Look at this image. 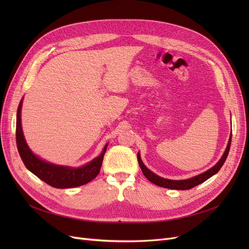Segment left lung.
Listing matches in <instances>:
<instances>
[{
  "instance_id": "obj_1",
  "label": "left lung",
  "mask_w": 249,
  "mask_h": 249,
  "mask_svg": "<svg viewBox=\"0 0 249 249\" xmlns=\"http://www.w3.org/2000/svg\"><path fill=\"white\" fill-rule=\"evenodd\" d=\"M231 137L228 143V146L227 149H225V152L223 154V156L221 157V159L219 160L215 166H213L211 169L207 170L206 172L200 173V175L191 178H188V179H183V180H173V179H167V178H163L159 176L155 175L154 172L150 171L149 169H147L145 167V165L143 164V162L141 161V158L140 155L138 153L137 155V159H138V163H139V166L143 172V175L144 177L149 180V182L154 183L157 186H160L163 188H168V189H175V190H188V189H191V188L197 186L201 183L205 182L208 178H210L211 177H213L215 173H217L219 171V169L222 167V165L224 164L225 160H227L229 152H230V147H231Z\"/></svg>"
}]
</instances>
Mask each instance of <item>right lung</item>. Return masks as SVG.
Listing matches in <instances>:
<instances>
[{"label": "right lung", "mask_w": 249, "mask_h": 249, "mask_svg": "<svg viewBox=\"0 0 249 249\" xmlns=\"http://www.w3.org/2000/svg\"><path fill=\"white\" fill-rule=\"evenodd\" d=\"M22 101H20L18 114H17V145L19 156L24 162L25 166L32 173L39 178L48 185L64 189V188H73L85 185L90 180L95 178L101 170V166L104 159V155L107 150V145L104 147L103 153L95 158L85 166L80 168H71L67 166H60V165L51 164L37 158L27 145L26 140L22 134L21 124H20V109Z\"/></svg>", "instance_id": "add662e5"}]
</instances>
